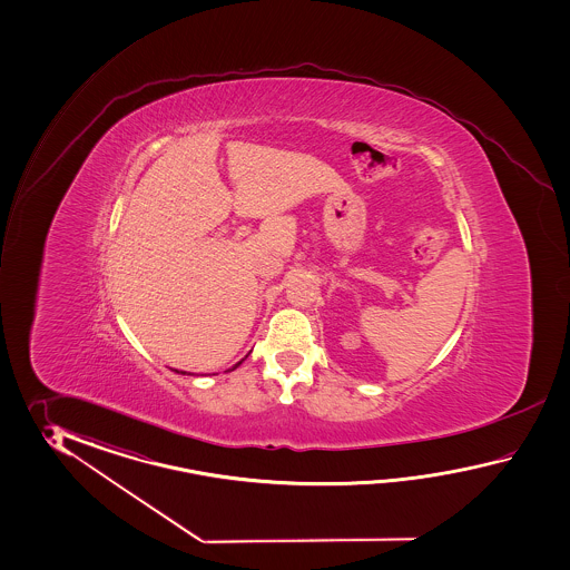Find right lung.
Wrapping results in <instances>:
<instances>
[{"label":"right lung","instance_id":"add662e5","mask_svg":"<svg viewBox=\"0 0 570 570\" xmlns=\"http://www.w3.org/2000/svg\"><path fill=\"white\" fill-rule=\"evenodd\" d=\"M243 361H244V358H243ZM243 361H240V363H238V364H234V366H232L230 371H234V368H236V366H240V364H243Z\"/></svg>","mask_w":570,"mask_h":570}]
</instances>
